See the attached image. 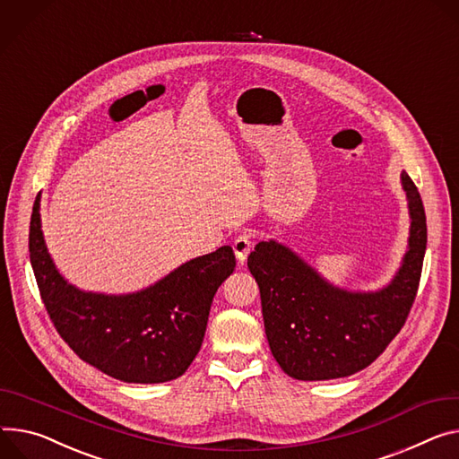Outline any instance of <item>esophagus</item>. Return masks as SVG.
I'll list each match as a JSON object with an SVG mask.
<instances>
[{
    "label": "esophagus",
    "mask_w": 459,
    "mask_h": 459,
    "mask_svg": "<svg viewBox=\"0 0 459 459\" xmlns=\"http://www.w3.org/2000/svg\"><path fill=\"white\" fill-rule=\"evenodd\" d=\"M252 248H254V240H252V235H248V233H242L233 240V252H235L238 264H244V261L252 252Z\"/></svg>",
    "instance_id": "34e87169"
}]
</instances>
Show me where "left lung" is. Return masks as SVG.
<instances>
[{
    "instance_id": "left-lung-1",
    "label": "left lung",
    "mask_w": 459,
    "mask_h": 459,
    "mask_svg": "<svg viewBox=\"0 0 459 459\" xmlns=\"http://www.w3.org/2000/svg\"><path fill=\"white\" fill-rule=\"evenodd\" d=\"M408 248L392 281L377 290L336 287L273 238L248 255L255 277L264 333L273 359L298 380H331L368 368L403 329L417 294L427 250V217L406 170Z\"/></svg>"
}]
</instances>
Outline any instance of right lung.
<instances>
[{
	"label": "right lung",
	"mask_w": 459,
	"mask_h": 459,
	"mask_svg": "<svg viewBox=\"0 0 459 459\" xmlns=\"http://www.w3.org/2000/svg\"><path fill=\"white\" fill-rule=\"evenodd\" d=\"M40 196L30 215V264L65 343L84 362L123 382L160 384L184 375L202 347L211 303L235 270L230 246L180 264L137 292H88L69 283L51 259Z\"/></svg>",
	"instance_id": "1"
}]
</instances>
